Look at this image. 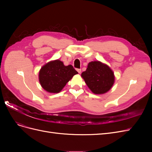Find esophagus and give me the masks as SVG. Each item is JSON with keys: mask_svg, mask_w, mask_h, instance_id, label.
I'll use <instances>...</instances> for the list:
<instances>
[{"mask_svg": "<svg viewBox=\"0 0 152 152\" xmlns=\"http://www.w3.org/2000/svg\"><path fill=\"white\" fill-rule=\"evenodd\" d=\"M77 71L80 73L81 72V69H80V68H77Z\"/></svg>", "mask_w": 152, "mask_h": 152, "instance_id": "obj_1", "label": "esophagus"}]
</instances>
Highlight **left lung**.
Returning a JSON list of instances; mask_svg holds the SVG:
<instances>
[{"label": "left lung", "instance_id": "left-lung-1", "mask_svg": "<svg viewBox=\"0 0 152 152\" xmlns=\"http://www.w3.org/2000/svg\"><path fill=\"white\" fill-rule=\"evenodd\" d=\"M81 76L91 91L96 94L107 93L114 83L112 70L109 66L98 61L90 62Z\"/></svg>", "mask_w": 152, "mask_h": 152}]
</instances>
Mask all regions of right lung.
I'll return each mask as SVG.
<instances>
[{
	"mask_svg": "<svg viewBox=\"0 0 152 152\" xmlns=\"http://www.w3.org/2000/svg\"><path fill=\"white\" fill-rule=\"evenodd\" d=\"M77 73L72 65L65 66L62 61L55 60L47 63L40 69L39 82L49 93H58Z\"/></svg>",
	"mask_w": 152,
	"mask_h": 152,
	"instance_id": "add662e5",
	"label": "right lung"
}]
</instances>
